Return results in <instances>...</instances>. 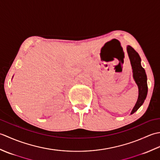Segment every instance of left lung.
I'll list each match as a JSON object with an SVG mask.
<instances>
[{
  "instance_id": "obj_1",
  "label": "left lung",
  "mask_w": 160,
  "mask_h": 160,
  "mask_svg": "<svg viewBox=\"0 0 160 160\" xmlns=\"http://www.w3.org/2000/svg\"><path fill=\"white\" fill-rule=\"evenodd\" d=\"M127 50L132 67V76H133L135 83L137 84L139 90L137 102L131 113V114H132L137 111L138 108L143 104L147 98L148 93L147 77L144 69L141 65V58L138 53L129 45L127 46Z\"/></svg>"
}]
</instances>
